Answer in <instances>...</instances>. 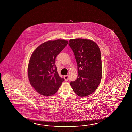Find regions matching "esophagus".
<instances>
[{
    "label": "esophagus",
    "instance_id": "obj_1",
    "mask_svg": "<svg viewBox=\"0 0 132 132\" xmlns=\"http://www.w3.org/2000/svg\"><path fill=\"white\" fill-rule=\"evenodd\" d=\"M64 78H65V81H67L69 79V76L67 75V76H64Z\"/></svg>",
    "mask_w": 132,
    "mask_h": 132
}]
</instances>
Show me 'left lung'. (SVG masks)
<instances>
[{"label":"left lung","instance_id":"left-lung-1","mask_svg":"<svg viewBox=\"0 0 132 132\" xmlns=\"http://www.w3.org/2000/svg\"><path fill=\"white\" fill-rule=\"evenodd\" d=\"M78 68V76L70 85L77 95L85 97L95 91L101 81L102 64L100 48L95 42L82 39H71Z\"/></svg>","mask_w":132,"mask_h":132}]
</instances>
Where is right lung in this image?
I'll return each mask as SVG.
<instances>
[{
  "label": "right lung",
  "instance_id": "add662e5",
  "mask_svg": "<svg viewBox=\"0 0 132 132\" xmlns=\"http://www.w3.org/2000/svg\"><path fill=\"white\" fill-rule=\"evenodd\" d=\"M67 43L64 39L48 41L39 45L32 54L28 64V78L31 85L40 94L53 95L65 81L59 75L55 61Z\"/></svg>",
  "mask_w": 132,
  "mask_h": 132
}]
</instances>
